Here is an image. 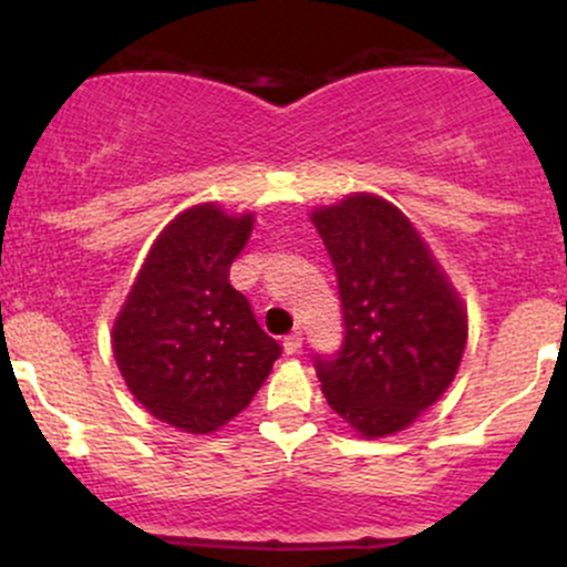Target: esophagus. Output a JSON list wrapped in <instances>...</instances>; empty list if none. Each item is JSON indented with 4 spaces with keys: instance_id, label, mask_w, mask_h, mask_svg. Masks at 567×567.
I'll return each mask as SVG.
<instances>
[{
    "instance_id": "esophagus-1",
    "label": "esophagus",
    "mask_w": 567,
    "mask_h": 567,
    "mask_svg": "<svg viewBox=\"0 0 567 567\" xmlns=\"http://www.w3.org/2000/svg\"><path fill=\"white\" fill-rule=\"evenodd\" d=\"M301 347H303L301 333H290L288 338H285V351H288V354H298V351H301Z\"/></svg>"
}]
</instances>
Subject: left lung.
<instances>
[{"label": "left lung", "mask_w": 567, "mask_h": 567, "mask_svg": "<svg viewBox=\"0 0 567 567\" xmlns=\"http://www.w3.org/2000/svg\"><path fill=\"white\" fill-rule=\"evenodd\" d=\"M333 258L343 343L315 357L328 405L362 437L413 424L445 394L466 347V311L429 245L392 202L351 194L311 213Z\"/></svg>", "instance_id": "8db88e82"}]
</instances>
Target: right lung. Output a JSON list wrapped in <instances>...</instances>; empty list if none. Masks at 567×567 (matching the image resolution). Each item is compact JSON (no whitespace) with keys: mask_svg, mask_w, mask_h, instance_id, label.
<instances>
[{"mask_svg":"<svg viewBox=\"0 0 567 567\" xmlns=\"http://www.w3.org/2000/svg\"><path fill=\"white\" fill-rule=\"evenodd\" d=\"M250 231L252 213L226 216L213 202L188 207L162 229L114 322L127 389L181 432L229 424L282 354L229 282Z\"/></svg>","mask_w":567,"mask_h":567,"instance_id":"right-lung-1","label":"right lung"}]
</instances>
